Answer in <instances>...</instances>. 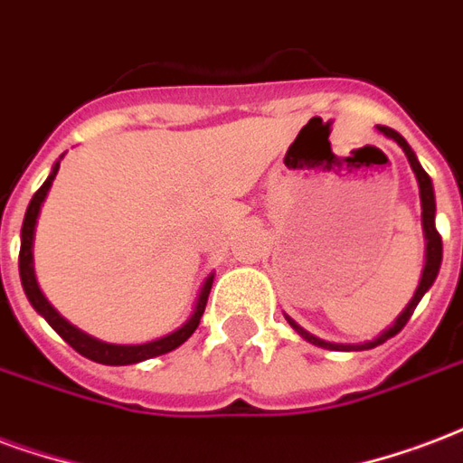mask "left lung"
I'll return each mask as SVG.
<instances>
[{
	"mask_svg": "<svg viewBox=\"0 0 463 463\" xmlns=\"http://www.w3.org/2000/svg\"><path fill=\"white\" fill-rule=\"evenodd\" d=\"M378 129L383 132V135L390 137V139H395L397 145L402 146V152L407 154V162H410V166H412V171H414V176H417V184H420V198H422V225H424V238H427V265H424L420 287H417V292H414L412 301L407 304V309L402 311L400 317H397V321L388 328V331H383L378 338H373V341H368V344H361V345L328 344V341H321V338L307 334L304 328L294 324L292 318H287V321H289V324L294 326V331H299V336L307 338L309 344L321 345V348H328V351H365V348H375V345L385 344L388 338H392L395 334H400V331L405 328L407 321H410V317L414 314V309H417V304H420V299L424 297V292H427V289H430V287L434 284V279H437V272H439V265H441V238H439V232H437V228H434V211H437V205H434L432 181H430V176H427V171L420 166L417 156H414V152L410 149V145H407L405 139H402V135H397L395 129H390V127H385V125H380Z\"/></svg>",
	"mask_w": 463,
	"mask_h": 463,
	"instance_id": "1",
	"label": "left lung"
}]
</instances>
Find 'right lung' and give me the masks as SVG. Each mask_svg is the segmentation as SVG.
Wrapping results in <instances>:
<instances>
[{
    "instance_id": "add662e5",
    "label": "right lung",
    "mask_w": 463,
    "mask_h": 463,
    "mask_svg": "<svg viewBox=\"0 0 463 463\" xmlns=\"http://www.w3.org/2000/svg\"><path fill=\"white\" fill-rule=\"evenodd\" d=\"M58 166L61 162L53 164V169H51L49 179L43 181V186L33 194L31 198L29 208H26V215H24V225H22V250H19V275H22V284H24V292L29 297L31 307L39 311L41 317L49 321L51 326L56 328V334L68 345H73L75 351L85 358H90L95 363H102V365H132V363L146 361V358H154V355H164L174 351V348H179L184 341H186L194 331L201 324V317H203L205 311V301H208V294H211V284H213V277H208L203 284V289L198 294V304L196 311L191 314L186 324L179 328V331H174L169 336L159 338V341H149V344L142 345H115V344H102L98 338L88 336L83 334L80 328H75L73 324H68L66 318L61 317L53 307H51L46 297L41 294L39 284H36V277H33V255H31V245H33V228H36V218H39L41 203H43V198L49 194L51 184L56 179Z\"/></svg>"
}]
</instances>
